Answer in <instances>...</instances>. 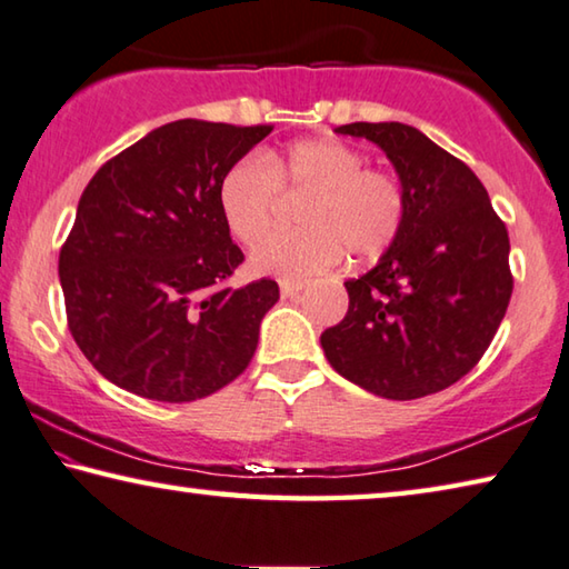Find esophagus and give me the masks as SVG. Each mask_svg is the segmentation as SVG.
<instances>
[{"mask_svg":"<svg viewBox=\"0 0 569 569\" xmlns=\"http://www.w3.org/2000/svg\"><path fill=\"white\" fill-rule=\"evenodd\" d=\"M302 282H290V279H282L279 282V292H282V297H297L302 292Z\"/></svg>","mask_w":569,"mask_h":569,"instance_id":"esophagus-1","label":"esophagus"}]
</instances>
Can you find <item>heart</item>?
<instances>
[{
	"instance_id": "heart-1",
	"label": "heart",
	"mask_w": 569,
	"mask_h": 569,
	"mask_svg": "<svg viewBox=\"0 0 569 569\" xmlns=\"http://www.w3.org/2000/svg\"><path fill=\"white\" fill-rule=\"evenodd\" d=\"M279 191H307L300 229L264 239L251 254L262 274H322L350 251L376 259L393 244L406 219V197L393 176L368 169L366 156L338 138H315L284 153H249L223 171L219 209L241 244H257L274 223Z\"/></svg>"
}]
</instances>
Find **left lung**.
Segmentation results:
<instances>
[{
  "instance_id": "left-lung-1",
  "label": "left lung",
  "mask_w": 569,
  "mask_h": 569,
  "mask_svg": "<svg viewBox=\"0 0 569 569\" xmlns=\"http://www.w3.org/2000/svg\"><path fill=\"white\" fill-rule=\"evenodd\" d=\"M388 156L406 219L380 262L348 279V315L320 335L325 358L368 393L413 400L477 366L505 320L509 234L467 163L406 123H350Z\"/></svg>"
}]
</instances>
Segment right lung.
<instances>
[{
	"mask_svg": "<svg viewBox=\"0 0 569 569\" xmlns=\"http://www.w3.org/2000/svg\"><path fill=\"white\" fill-rule=\"evenodd\" d=\"M272 126L176 120L102 163L60 249L74 342L102 378L163 403L207 398L244 372L274 279L231 290L244 262L219 181Z\"/></svg>",
	"mask_w": 569,
	"mask_h": 569,
	"instance_id": "1",
	"label": "right lung"
}]
</instances>
